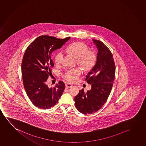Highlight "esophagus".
Segmentation results:
<instances>
[{"instance_id":"esophagus-1","label":"esophagus","mask_w":146,"mask_h":146,"mask_svg":"<svg viewBox=\"0 0 146 146\" xmlns=\"http://www.w3.org/2000/svg\"><path fill=\"white\" fill-rule=\"evenodd\" d=\"M72 87V85L70 83H67L66 84V88L67 89H69V88H71Z\"/></svg>"}]
</instances>
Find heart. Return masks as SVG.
I'll use <instances>...</instances> for the list:
<instances>
[{
  "mask_svg": "<svg viewBox=\"0 0 146 146\" xmlns=\"http://www.w3.org/2000/svg\"><path fill=\"white\" fill-rule=\"evenodd\" d=\"M89 47L86 44L81 42L73 43L67 48V51L76 58L77 63L84 71H89L95 65L97 57L95 52L89 50ZM63 58V54L59 52L54 58V62L57 65L61 64ZM81 74L79 68H75L67 71L64 75V78L69 82H75Z\"/></svg>",
  "mask_w": 146,
  "mask_h": 146,
  "instance_id": "obj_1",
  "label": "heart"
}]
</instances>
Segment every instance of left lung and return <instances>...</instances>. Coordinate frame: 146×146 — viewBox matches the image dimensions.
I'll use <instances>...</instances> for the list:
<instances>
[{
	"label": "left lung",
	"mask_w": 146,
	"mask_h": 146,
	"mask_svg": "<svg viewBox=\"0 0 146 146\" xmlns=\"http://www.w3.org/2000/svg\"><path fill=\"white\" fill-rule=\"evenodd\" d=\"M98 50L95 65L86 75L85 80L91 85L86 93L79 91L74 98L76 109L82 114H91L101 109L110 95L115 75V64L110 49L99 40L93 39Z\"/></svg>",
	"instance_id": "1"
}]
</instances>
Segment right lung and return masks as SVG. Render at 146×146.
Instances as JSON below:
<instances>
[{
  "instance_id": "right-lung-1",
  "label": "right lung",
  "mask_w": 146,
  "mask_h": 146,
  "mask_svg": "<svg viewBox=\"0 0 146 146\" xmlns=\"http://www.w3.org/2000/svg\"><path fill=\"white\" fill-rule=\"evenodd\" d=\"M70 37L61 39L48 35L36 38L27 47L22 64V80L26 94L35 106L48 109L56 105L64 92L65 85L59 81L53 88L46 84L49 76L52 75L54 63L51 54L62 47Z\"/></svg>"
}]
</instances>
